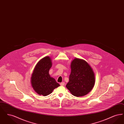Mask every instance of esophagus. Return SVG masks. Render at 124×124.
Masks as SVG:
<instances>
[{
    "mask_svg": "<svg viewBox=\"0 0 124 124\" xmlns=\"http://www.w3.org/2000/svg\"><path fill=\"white\" fill-rule=\"evenodd\" d=\"M60 85H61V86H63V85H65V82H61V83H60Z\"/></svg>",
    "mask_w": 124,
    "mask_h": 124,
    "instance_id": "esophagus-1",
    "label": "esophagus"
}]
</instances>
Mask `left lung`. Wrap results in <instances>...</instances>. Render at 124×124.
Segmentation results:
<instances>
[{
    "instance_id": "8db88e82",
    "label": "left lung",
    "mask_w": 124,
    "mask_h": 124,
    "mask_svg": "<svg viewBox=\"0 0 124 124\" xmlns=\"http://www.w3.org/2000/svg\"><path fill=\"white\" fill-rule=\"evenodd\" d=\"M69 81L66 85L74 96H85L92 90L95 84L94 73L90 65L83 59L76 58L71 65Z\"/></svg>"
}]
</instances>
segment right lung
Segmentation results:
<instances>
[{"mask_svg":"<svg viewBox=\"0 0 124 124\" xmlns=\"http://www.w3.org/2000/svg\"><path fill=\"white\" fill-rule=\"evenodd\" d=\"M52 65L51 59L47 56L41 59L36 65L31 78V83L33 88L39 94L47 96L60 85L49 74Z\"/></svg>","mask_w":124,"mask_h":124,"instance_id":"right-lung-1","label":"right lung"}]
</instances>
